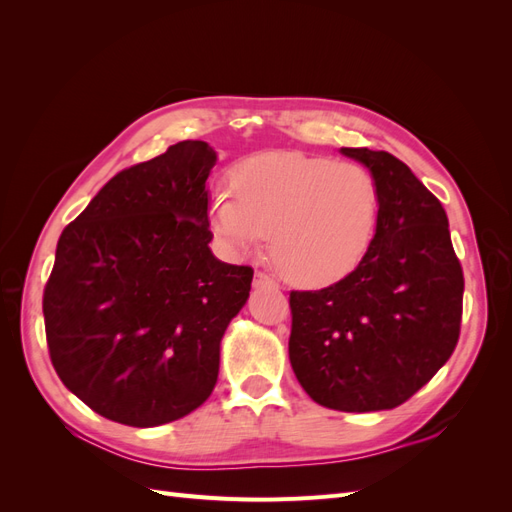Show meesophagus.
<instances>
[{
  "label": "esophagus",
  "instance_id": "1",
  "mask_svg": "<svg viewBox=\"0 0 512 512\" xmlns=\"http://www.w3.org/2000/svg\"><path fill=\"white\" fill-rule=\"evenodd\" d=\"M254 288H269V290H277L280 286H277V282L273 280L271 275L262 273V271H256V275H254Z\"/></svg>",
  "mask_w": 512,
  "mask_h": 512
}]
</instances>
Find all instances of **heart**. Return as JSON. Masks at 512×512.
Returning <instances> with one entry per match:
<instances>
[{
    "label": "heart",
    "instance_id": "b5f03b06",
    "mask_svg": "<svg viewBox=\"0 0 512 512\" xmlns=\"http://www.w3.org/2000/svg\"><path fill=\"white\" fill-rule=\"evenodd\" d=\"M209 198V226L232 256L271 235V260L288 282L331 286L367 256L380 222V185L365 166L303 151H265L230 168Z\"/></svg>",
    "mask_w": 512,
    "mask_h": 512
}]
</instances>
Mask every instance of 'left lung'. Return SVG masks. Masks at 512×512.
Masks as SVG:
<instances>
[{"instance_id":"obj_1","label":"left lung","mask_w":512,"mask_h":512,"mask_svg":"<svg viewBox=\"0 0 512 512\" xmlns=\"http://www.w3.org/2000/svg\"><path fill=\"white\" fill-rule=\"evenodd\" d=\"M380 185V222L367 256L322 290H292L290 365L316 404L391 410L451 359L463 271L440 200L386 151L344 147Z\"/></svg>"}]
</instances>
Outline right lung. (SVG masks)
<instances>
[{
  "label": "right lung",
  "mask_w": 512,
  "mask_h": 512,
  "mask_svg": "<svg viewBox=\"0 0 512 512\" xmlns=\"http://www.w3.org/2000/svg\"><path fill=\"white\" fill-rule=\"evenodd\" d=\"M215 160L205 141H181L123 168L57 241L42 297L51 363L108 421H177L218 382L222 335L254 269L209 250Z\"/></svg>",
  "instance_id": "add662e5"
}]
</instances>
